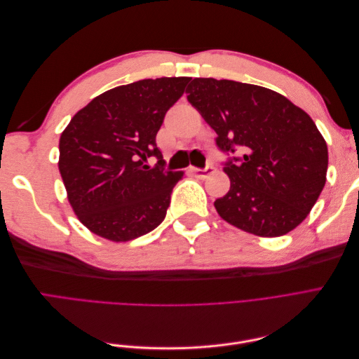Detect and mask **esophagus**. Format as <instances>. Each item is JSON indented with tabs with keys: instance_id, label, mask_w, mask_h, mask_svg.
I'll use <instances>...</instances> for the list:
<instances>
[{
	"instance_id": "34e87169",
	"label": "esophagus",
	"mask_w": 359,
	"mask_h": 359,
	"mask_svg": "<svg viewBox=\"0 0 359 359\" xmlns=\"http://www.w3.org/2000/svg\"><path fill=\"white\" fill-rule=\"evenodd\" d=\"M190 172L196 173V175L199 178H206L208 175H211V173L214 172V166L212 165H208L205 169H198V168H190Z\"/></svg>"
}]
</instances>
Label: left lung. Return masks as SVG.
<instances>
[{"label": "left lung", "instance_id": "left-lung-1", "mask_svg": "<svg viewBox=\"0 0 359 359\" xmlns=\"http://www.w3.org/2000/svg\"><path fill=\"white\" fill-rule=\"evenodd\" d=\"M187 100L217 133L231 189L217 199L229 224L257 236L286 235L302 223L327 181L328 148L307 112L264 86L193 79Z\"/></svg>", "mask_w": 359, "mask_h": 359}]
</instances>
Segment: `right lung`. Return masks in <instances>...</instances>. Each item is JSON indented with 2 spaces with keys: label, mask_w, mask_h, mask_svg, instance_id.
I'll return each instance as SVG.
<instances>
[{
  "label": "right lung",
  "mask_w": 359,
  "mask_h": 359,
  "mask_svg": "<svg viewBox=\"0 0 359 359\" xmlns=\"http://www.w3.org/2000/svg\"><path fill=\"white\" fill-rule=\"evenodd\" d=\"M191 78L144 79L97 95L60 137L58 168L83 226L124 243L165 220L182 170H165L156 136ZM156 156L158 165L147 166Z\"/></svg>",
  "instance_id": "right-lung-1"
}]
</instances>
